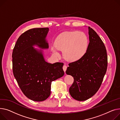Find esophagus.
<instances>
[{
    "label": "esophagus",
    "instance_id": "esophagus-1",
    "mask_svg": "<svg viewBox=\"0 0 120 120\" xmlns=\"http://www.w3.org/2000/svg\"><path fill=\"white\" fill-rule=\"evenodd\" d=\"M63 68L64 71L65 72H66V70L67 69V66L66 65H64L63 66Z\"/></svg>",
    "mask_w": 120,
    "mask_h": 120
}]
</instances>
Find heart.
Instances as JSON below:
<instances>
[{
  "instance_id": "obj_1",
  "label": "heart",
  "mask_w": 120,
  "mask_h": 120,
  "mask_svg": "<svg viewBox=\"0 0 120 120\" xmlns=\"http://www.w3.org/2000/svg\"><path fill=\"white\" fill-rule=\"evenodd\" d=\"M56 48L64 51L66 59L75 61L81 58L87 48V38L86 35L78 31L66 32L57 38L55 42ZM52 51L55 54H59L54 47Z\"/></svg>"
}]
</instances>
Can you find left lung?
Listing matches in <instances>:
<instances>
[{
    "label": "left lung",
    "mask_w": 120,
    "mask_h": 120,
    "mask_svg": "<svg viewBox=\"0 0 120 120\" xmlns=\"http://www.w3.org/2000/svg\"><path fill=\"white\" fill-rule=\"evenodd\" d=\"M89 43L86 52L79 59L69 63L67 74L74 78L69 91L78 101L90 98L99 90L108 67L105 46L94 30L88 26Z\"/></svg>",
    "instance_id": "1"
}]
</instances>
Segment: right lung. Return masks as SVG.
Returning <instances> with one entry per match:
<instances>
[{"mask_svg":"<svg viewBox=\"0 0 120 120\" xmlns=\"http://www.w3.org/2000/svg\"><path fill=\"white\" fill-rule=\"evenodd\" d=\"M49 29L35 28L27 30L18 38L13 50L12 71L23 94L35 101L46 100L51 94L52 82L64 75V64L46 62L41 52L32 47L48 48L45 38Z\"/></svg>","mask_w":120,"mask_h":120,"instance_id":"obj_1","label":"right lung"}]
</instances>
